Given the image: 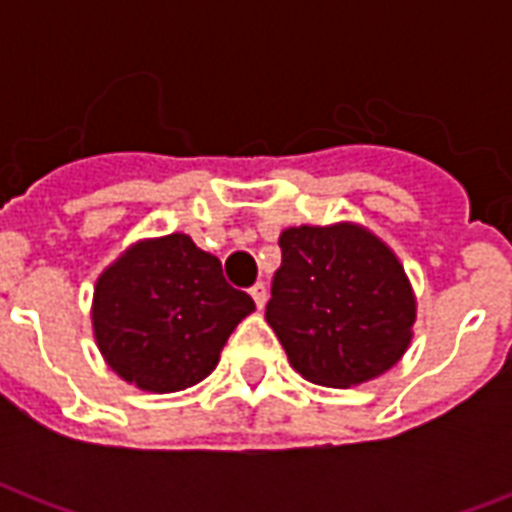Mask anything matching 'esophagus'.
<instances>
[{"label":"esophagus","instance_id":"esophagus-1","mask_svg":"<svg viewBox=\"0 0 512 512\" xmlns=\"http://www.w3.org/2000/svg\"><path fill=\"white\" fill-rule=\"evenodd\" d=\"M249 293H252V299H255L257 310H263V307H266V299H268V290H266V285H263V282H257L255 288L249 290Z\"/></svg>","mask_w":512,"mask_h":512}]
</instances>
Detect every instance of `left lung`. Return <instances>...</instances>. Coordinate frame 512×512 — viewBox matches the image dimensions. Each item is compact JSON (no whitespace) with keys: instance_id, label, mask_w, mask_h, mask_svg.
Instances as JSON below:
<instances>
[{"instance_id":"left-lung-1","label":"left lung","mask_w":512,"mask_h":512,"mask_svg":"<svg viewBox=\"0 0 512 512\" xmlns=\"http://www.w3.org/2000/svg\"><path fill=\"white\" fill-rule=\"evenodd\" d=\"M266 321L296 373L348 389L400 362L417 299L389 246L354 222L288 227Z\"/></svg>"}]
</instances>
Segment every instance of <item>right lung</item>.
<instances>
[{"instance_id":"right-lung-1","label":"right lung","mask_w":512,"mask_h":512,"mask_svg":"<svg viewBox=\"0 0 512 512\" xmlns=\"http://www.w3.org/2000/svg\"><path fill=\"white\" fill-rule=\"evenodd\" d=\"M252 310V296L227 285L219 257L172 233L136 241L104 268L93 334L117 376L164 395L211 376L227 337Z\"/></svg>"}]
</instances>
